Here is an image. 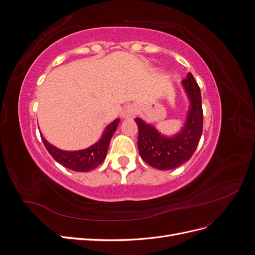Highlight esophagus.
I'll return each mask as SVG.
<instances>
[{
    "instance_id": "1",
    "label": "esophagus",
    "mask_w": 255,
    "mask_h": 255,
    "mask_svg": "<svg viewBox=\"0 0 255 255\" xmlns=\"http://www.w3.org/2000/svg\"><path fill=\"white\" fill-rule=\"evenodd\" d=\"M136 113H137V110L134 105H128L121 111L120 115H121V118L123 119H130L135 117Z\"/></svg>"
}]
</instances>
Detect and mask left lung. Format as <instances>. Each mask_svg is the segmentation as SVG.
Wrapping results in <instances>:
<instances>
[{
  "mask_svg": "<svg viewBox=\"0 0 255 255\" xmlns=\"http://www.w3.org/2000/svg\"><path fill=\"white\" fill-rule=\"evenodd\" d=\"M189 107L184 127L172 136L161 134L140 118L135 121L138 126V151L141 158L151 167L159 170H170L186 163L197 149L203 129V112L201 91L194 76L188 72L182 81Z\"/></svg>",
  "mask_w": 255,
  "mask_h": 255,
  "instance_id": "8db88e82",
  "label": "left lung"
}]
</instances>
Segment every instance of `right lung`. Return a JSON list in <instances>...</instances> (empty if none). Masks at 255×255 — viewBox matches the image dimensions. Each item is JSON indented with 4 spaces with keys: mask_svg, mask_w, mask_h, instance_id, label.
I'll return each mask as SVG.
<instances>
[{
    "mask_svg": "<svg viewBox=\"0 0 255 255\" xmlns=\"http://www.w3.org/2000/svg\"><path fill=\"white\" fill-rule=\"evenodd\" d=\"M119 122L120 119L117 118L110 123L103 130L101 138L95 144L88 146L87 149L78 151L60 150L56 148L55 145L51 144L43 137H41V139L48 152L57 163L73 171L88 172L103 163V160L106 157L107 150H109L111 139Z\"/></svg>",
    "mask_w": 255,
    "mask_h": 255,
    "instance_id": "right-lung-1",
    "label": "right lung"
}]
</instances>
